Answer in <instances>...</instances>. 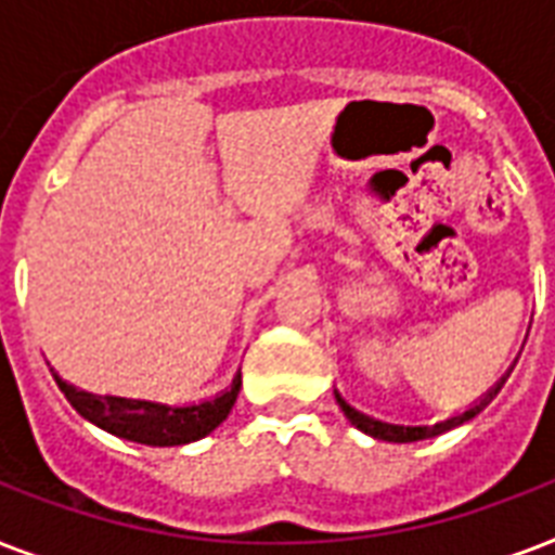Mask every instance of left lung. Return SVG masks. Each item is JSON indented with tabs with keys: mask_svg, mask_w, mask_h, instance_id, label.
Masks as SVG:
<instances>
[{
	"mask_svg": "<svg viewBox=\"0 0 555 555\" xmlns=\"http://www.w3.org/2000/svg\"><path fill=\"white\" fill-rule=\"evenodd\" d=\"M513 365H509V369L501 374V379L490 388V391H483V395L475 400L473 409H466L464 414H455V417H447V421H438V423H395V421H386V417H374V414H369V412H360L357 405H351L346 397L339 395L337 388H334V397H337L339 409H343V414L348 417V423H351V426H357L360 431H365V435H371L374 440H386V443H414V440L438 438V435H443V431L455 429V426H461V423H466V421H473L475 414L483 412V409H487V405L495 400V395L501 391V386L507 383Z\"/></svg>",
	"mask_w": 555,
	"mask_h": 555,
	"instance_id": "8db88e82",
	"label": "left lung"
}]
</instances>
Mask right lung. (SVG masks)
<instances>
[{"label":"right lung","mask_w":555,"mask_h":555,"mask_svg":"<svg viewBox=\"0 0 555 555\" xmlns=\"http://www.w3.org/2000/svg\"><path fill=\"white\" fill-rule=\"evenodd\" d=\"M54 379L65 400L86 421L115 438L146 443V447H184L192 440L207 438L209 431L227 421V414L238 397V388H242V371H238L230 388L201 400V403H158V400H143V397L94 395V391H86V388L63 379L56 371Z\"/></svg>","instance_id":"add662e5"}]
</instances>
